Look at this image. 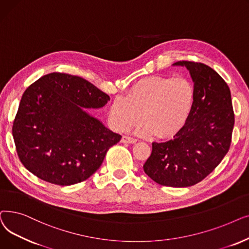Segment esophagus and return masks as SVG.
Listing matches in <instances>:
<instances>
[{"instance_id": "esophagus-1", "label": "esophagus", "mask_w": 249, "mask_h": 249, "mask_svg": "<svg viewBox=\"0 0 249 249\" xmlns=\"http://www.w3.org/2000/svg\"><path fill=\"white\" fill-rule=\"evenodd\" d=\"M122 142L123 143H128V144H134L137 142V139L132 138V137H128V136H123L122 138Z\"/></svg>"}]
</instances>
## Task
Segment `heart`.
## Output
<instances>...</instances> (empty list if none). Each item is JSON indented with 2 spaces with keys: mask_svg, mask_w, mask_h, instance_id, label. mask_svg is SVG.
<instances>
[{
  "mask_svg": "<svg viewBox=\"0 0 249 249\" xmlns=\"http://www.w3.org/2000/svg\"><path fill=\"white\" fill-rule=\"evenodd\" d=\"M195 99V85L188 78L150 76L135 83L123 98L112 101L110 121L117 131H124L141 117L139 135L166 139L185 124Z\"/></svg>",
  "mask_w": 249,
  "mask_h": 249,
  "instance_id": "obj_1",
  "label": "heart"
}]
</instances>
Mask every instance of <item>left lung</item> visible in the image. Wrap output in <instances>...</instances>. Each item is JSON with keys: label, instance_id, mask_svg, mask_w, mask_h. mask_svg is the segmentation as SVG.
<instances>
[{"label": "left lung", "instance_id": "obj_1", "mask_svg": "<svg viewBox=\"0 0 249 249\" xmlns=\"http://www.w3.org/2000/svg\"><path fill=\"white\" fill-rule=\"evenodd\" d=\"M174 65L185 66L191 73L195 104L172 140L152 144L144 171L158 184L185 187L205 179L228 153L235 118L230 89L215 70L188 61Z\"/></svg>", "mask_w": 249, "mask_h": 249}]
</instances>
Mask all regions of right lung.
<instances>
[{
  "label": "right lung",
  "instance_id": "obj_1",
  "mask_svg": "<svg viewBox=\"0 0 249 249\" xmlns=\"http://www.w3.org/2000/svg\"><path fill=\"white\" fill-rule=\"evenodd\" d=\"M108 100L87 80L66 73L47 74L32 83L23 93L12 126L21 163L56 185L89 178L122 139L85 111Z\"/></svg>",
  "mask_w": 249,
  "mask_h": 249
}]
</instances>
